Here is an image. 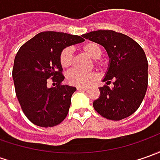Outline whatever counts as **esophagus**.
I'll use <instances>...</instances> for the list:
<instances>
[{
	"label": "esophagus",
	"instance_id": "esophagus-1",
	"mask_svg": "<svg viewBox=\"0 0 160 160\" xmlns=\"http://www.w3.org/2000/svg\"><path fill=\"white\" fill-rule=\"evenodd\" d=\"M77 91H85L86 88H85V87H77Z\"/></svg>",
	"mask_w": 160,
	"mask_h": 160
}]
</instances>
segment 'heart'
Listing matches in <instances>:
<instances>
[{
	"mask_svg": "<svg viewBox=\"0 0 160 160\" xmlns=\"http://www.w3.org/2000/svg\"><path fill=\"white\" fill-rule=\"evenodd\" d=\"M83 52L93 59L94 64L101 68H106V63L101 58L102 55V46L94 42H87L81 46ZM59 62L62 68H69L74 63V52L71 47H66L59 55ZM99 76L96 72H82L79 70H72L67 75L68 83L71 85L78 87H87L88 85L96 82Z\"/></svg>",
	"mask_w": 160,
	"mask_h": 160,
	"instance_id": "b5f03b06",
	"label": "heart"
}]
</instances>
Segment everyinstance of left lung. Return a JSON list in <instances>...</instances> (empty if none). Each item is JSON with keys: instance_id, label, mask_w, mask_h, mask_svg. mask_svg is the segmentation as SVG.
Returning <instances> with one entry per match:
<instances>
[{"instance_id": "1", "label": "left lung", "mask_w": 160, "mask_h": 160, "mask_svg": "<svg viewBox=\"0 0 160 160\" xmlns=\"http://www.w3.org/2000/svg\"><path fill=\"white\" fill-rule=\"evenodd\" d=\"M83 36L102 45L110 58L103 79L107 84L100 87L94 109L107 119L128 118L138 109L148 87V60L143 49L131 37L113 30H97ZM111 82L112 88L108 86Z\"/></svg>"}]
</instances>
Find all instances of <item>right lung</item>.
Returning <instances> with one entry per match:
<instances>
[{"instance_id": "add662e5", "label": "right lung", "mask_w": 160, "mask_h": 160, "mask_svg": "<svg viewBox=\"0 0 160 160\" xmlns=\"http://www.w3.org/2000/svg\"><path fill=\"white\" fill-rule=\"evenodd\" d=\"M83 36L46 31L24 43L12 69L17 98L33 124L52 127L66 118L76 87L62 84L65 77L59 55L67 46L83 42ZM51 79L53 86L49 88Z\"/></svg>"}]
</instances>
